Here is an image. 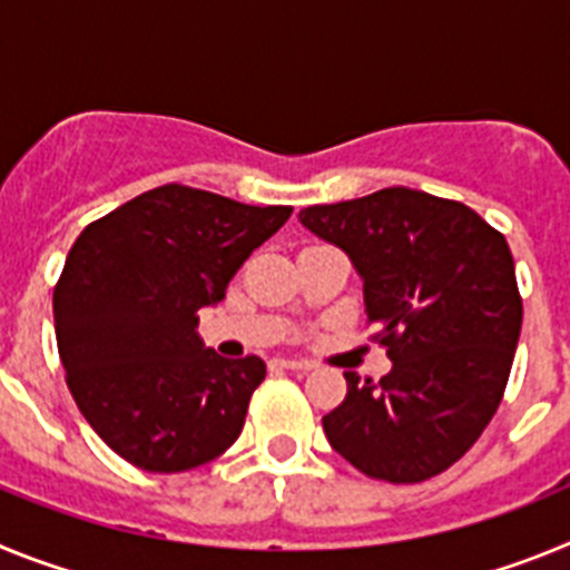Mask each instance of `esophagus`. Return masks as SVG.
Here are the masks:
<instances>
[{
    "label": "esophagus",
    "instance_id": "obj_1",
    "mask_svg": "<svg viewBox=\"0 0 570 570\" xmlns=\"http://www.w3.org/2000/svg\"><path fill=\"white\" fill-rule=\"evenodd\" d=\"M271 367H279V371H302V374H305V371H311V362H302V360H274L271 362Z\"/></svg>",
    "mask_w": 570,
    "mask_h": 570
}]
</instances>
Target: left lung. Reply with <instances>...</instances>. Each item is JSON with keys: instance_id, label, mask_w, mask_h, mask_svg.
I'll use <instances>...</instances> for the list:
<instances>
[{"instance_id": "8db88e82", "label": "left lung", "mask_w": 570, "mask_h": 570, "mask_svg": "<svg viewBox=\"0 0 570 570\" xmlns=\"http://www.w3.org/2000/svg\"><path fill=\"white\" fill-rule=\"evenodd\" d=\"M299 223L354 262L394 362L380 382L347 371V396L322 416L331 448L374 480H431L480 440L505 394L522 328L505 236L468 205L411 188L311 205Z\"/></svg>"}]
</instances>
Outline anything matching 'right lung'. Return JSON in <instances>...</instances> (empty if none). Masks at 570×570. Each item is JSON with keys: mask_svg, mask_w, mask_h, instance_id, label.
<instances>
[{"mask_svg": "<svg viewBox=\"0 0 570 570\" xmlns=\"http://www.w3.org/2000/svg\"><path fill=\"white\" fill-rule=\"evenodd\" d=\"M163 185L90 223L53 288L57 345L90 428L130 465L179 473L242 434L259 356L225 360L196 334L199 311L291 216Z\"/></svg>", "mask_w": 570, "mask_h": 570, "instance_id": "add662e5", "label": "right lung"}]
</instances>
